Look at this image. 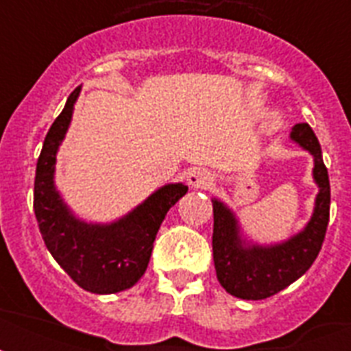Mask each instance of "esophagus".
Listing matches in <instances>:
<instances>
[{
  "label": "esophagus",
  "instance_id": "obj_1",
  "mask_svg": "<svg viewBox=\"0 0 351 351\" xmlns=\"http://www.w3.org/2000/svg\"><path fill=\"white\" fill-rule=\"evenodd\" d=\"M187 184L193 189H209V187L213 186V175L208 169H204V167H195L187 175Z\"/></svg>",
  "mask_w": 351,
  "mask_h": 351
}]
</instances>
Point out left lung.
Returning <instances> with one entry per match:
<instances>
[{
	"instance_id": "1",
	"label": "left lung",
	"mask_w": 351,
	"mask_h": 351,
	"mask_svg": "<svg viewBox=\"0 0 351 351\" xmlns=\"http://www.w3.org/2000/svg\"><path fill=\"white\" fill-rule=\"evenodd\" d=\"M289 138L313 156V180L319 186L315 209L304 230L280 244H245L228 206L213 200V261L217 278L228 293L245 300L267 299L302 277L324 242L330 220V178L321 143L308 123H297Z\"/></svg>"
}]
</instances>
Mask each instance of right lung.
<instances>
[{
    "label": "right lung",
    "mask_w": 351,
    "mask_h": 351,
    "mask_svg": "<svg viewBox=\"0 0 351 351\" xmlns=\"http://www.w3.org/2000/svg\"><path fill=\"white\" fill-rule=\"evenodd\" d=\"M78 95L76 87L47 132L36 165L34 215L47 250L80 288L98 295L118 293L132 288L145 273L160 224L186 195L187 186L160 187L111 224H87L76 219L54 187V165Z\"/></svg>",
    "instance_id": "obj_1"
}]
</instances>
